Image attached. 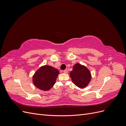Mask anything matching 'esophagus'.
Segmentation results:
<instances>
[{
    "instance_id": "34e87169",
    "label": "esophagus",
    "mask_w": 126,
    "mask_h": 126,
    "mask_svg": "<svg viewBox=\"0 0 126 126\" xmlns=\"http://www.w3.org/2000/svg\"><path fill=\"white\" fill-rule=\"evenodd\" d=\"M63 72H64V74H67V73H68V70H67V69H66V70H64L63 71Z\"/></svg>"
}]
</instances>
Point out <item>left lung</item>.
<instances>
[{
	"mask_svg": "<svg viewBox=\"0 0 126 126\" xmlns=\"http://www.w3.org/2000/svg\"><path fill=\"white\" fill-rule=\"evenodd\" d=\"M70 76L74 84L80 88L86 87L90 82L91 75L88 68L79 63H76L70 72Z\"/></svg>",
	"mask_w": 126,
	"mask_h": 126,
	"instance_id": "obj_1",
	"label": "left lung"
}]
</instances>
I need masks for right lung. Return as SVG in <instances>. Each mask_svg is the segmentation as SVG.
Wrapping results in <instances>:
<instances>
[{
  "label": "right lung",
  "mask_w": 126,
  "mask_h": 126,
  "mask_svg": "<svg viewBox=\"0 0 126 126\" xmlns=\"http://www.w3.org/2000/svg\"><path fill=\"white\" fill-rule=\"evenodd\" d=\"M59 72L50 66H41L33 75L32 81L34 85L41 90L47 91L54 86Z\"/></svg>",
  "instance_id": "right-lung-1"
}]
</instances>
